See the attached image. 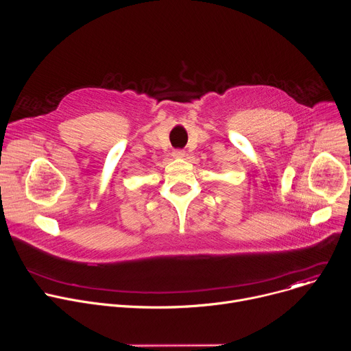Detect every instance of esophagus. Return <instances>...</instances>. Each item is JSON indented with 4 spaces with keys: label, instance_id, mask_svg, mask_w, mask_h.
Masks as SVG:
<instances>
[{
    "label": "esophagus",
    "instance_id": "34e87169",
    "mask_svg": "<svg viewBox=\"0 0 351 351\" xmlns=\"http://www.w3.org/2000/svg\"><path fill=\"white\" fill-rule=\"evenodd\" d=\"M173 158H184L186 157V153L183 152V149H175V152L172 153Z\"/></svg>",
    "mask_w": 351,
    "mask_h": 351
}]
</instances>
